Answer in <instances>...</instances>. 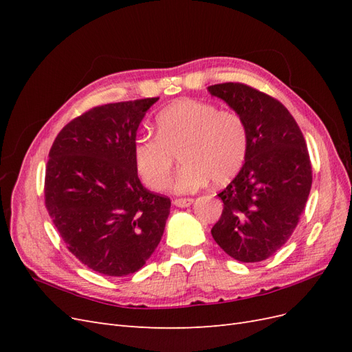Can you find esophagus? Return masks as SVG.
<instances>
[{"label": "esophagus", "instance_id": "esophagus-1", "mask_svg": "<svg viewBox=\"0 0 352 352\" xmlns=\"http://www.w3.org/2000/svg\"><path fill=\"white\" fill-rule=\"evenodd\" d=\"M194 199L192 198H176L173 201V204L176 207H180V208H185V207H189L190 204H192Z\"/></svg>", "mask_w": 352, "mask_h": 352}]
</instances>
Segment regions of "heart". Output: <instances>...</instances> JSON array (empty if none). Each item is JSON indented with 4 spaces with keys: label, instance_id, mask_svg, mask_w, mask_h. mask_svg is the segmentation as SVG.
Segmentation results:
<instances>
[{
    "label": "heart",
    "instance_id": "b5f03b06",
    "mask_svg": "<svg viewBox=\"0 0 352 352\" xmlns=\"http://www.w3.org/2000/svg\"><path fill=\"white\" fill-rule=\"evenodd\" d=\"M155 132L136 136L132 150L138 176L154 190L168 186L176 154L184 163L175 180L179 194L194 192L210 180L229 182L247 158V126L239 114L214 104L188 98L170 104L157 114Z\"/></svg>",
    "mask_w": 352,
    "mask_h": 352
}]
</instances>
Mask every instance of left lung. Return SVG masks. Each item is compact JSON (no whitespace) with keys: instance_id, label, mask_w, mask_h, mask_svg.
Listing matches in <instances>:
<instances>
[{"instance_id":"1","label":"left lung","mask_w":352,"mask_h":352,"mask_svg":"<svg viewBox=\"0 0 352 352\" xmlns=\"http://www.w3.org/2000/svg\"><path fill=\"white\" fill-rule=\"evenodd\" d=\"M241 116L248 151L236 177L217 195L223 201L211 235L232 258L257 263L291 238L310 195L313 175L300 126L282 102L243 83L208 87Z\"/></svg>"}]
</instances>
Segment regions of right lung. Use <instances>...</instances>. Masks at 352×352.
Segmentation results:
<instances>
[{"label": "right lung", "mask_w": 352, "mask_h": 352, "mask_svg": "<svg viewBox=\"0 0 352 352\" xmlns=\"http://www.w3.org/2000/svg\"><path fill=\"white\" fill-rule=\"evenodd\" d=\"M158 98L105 104L57 135L45 170V207L67 250L105 276L140 270L162 241L172 202L145 189L132 150Z\"/></svg>", "instance_id": "1"}]
</instances>
